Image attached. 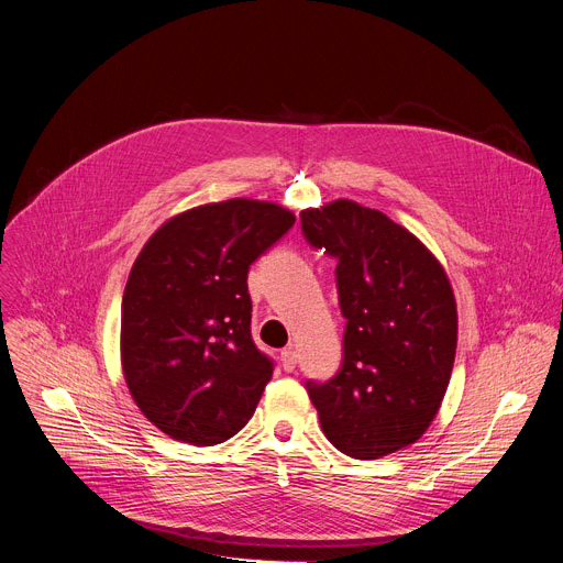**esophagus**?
Returning a JSON list of instances; mask_svg holds the SVG:
<instances>
[{
    "label": "esophagus",
    "mask_w": 563,
    "mask_h": 563,
    "mask_svg": "<svg viewBox=\"0 0 563 563\" xmlns=\"http://www.w3.org/2000/svg\"><path fill=\"white\" fill-rule=\"evenodd\" d=\"M280 363H283V369H285V372H294V367H296V363H298V356H296L294 347H285V350L280 352Z\"/></svg>",
    "instance_id": "34e87169"
}]
</instances>
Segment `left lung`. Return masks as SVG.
Masks as SVG:
<instances>
[{
	"mask_svg": "<svg viewBox=\"0 0 563 563\" xmlns=\"http://www.w3.org/2000/svg\"><path fill=\"white\" fill-rule=\"evenodd\" d=\"M300 227L311 247L336 258L347 318L341 369L305 383L320 428L354 459L415 443L441 408L456 352L443 267L408 229L352 200L300 211Z\"/></svg>",
	"mask_w": 563,
	"mask_h": 563,
	"instance_id": "obj_1",
	"label": "left lung"
}]
</instances>
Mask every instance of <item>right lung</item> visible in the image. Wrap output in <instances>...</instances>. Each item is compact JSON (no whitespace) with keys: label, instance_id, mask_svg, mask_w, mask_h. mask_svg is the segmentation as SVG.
I'll use <instances>...</instances> for the list:
<instances>
[{"label":"right lung","instance_id":"add662e5","mask_svg":"<svg viewBox=\"0 0 563 563\" xmlns=\"http://www.w3.org/2000/svg\"><path fill=\"white\" fill-rule=\"evenodd\" d=\"M294 222L274 202H211L167 220L135 258L122 369L140 412L172 439L216 445L254 417L274 361L252 339L247 274Z\"/></svg>","mask_w":563,"mask_h":563}]
</instances>
